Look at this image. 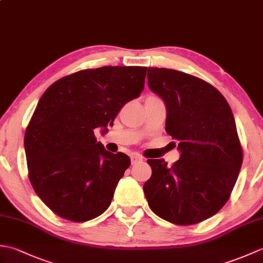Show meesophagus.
<instances>
[{"label":"esophagus","instance_id":"esophagus-1","mask_svg":"<svg viewBox=\"0 0 263 263\" xmlns=\"http://www.w3.org/2000/svg\"><path fill=\"white\" fill-rule=\"evenodd\" d=\"M140 161H142V157L140 155H133L131 157V163L132 165H136L138 163H140Z\"/></svg>","mask_w":263,"mask_h":263}]
</instances>
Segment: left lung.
Masks as SVG:
<instances>
[{
	"label": "left lung",
	"instance_id": "1",
	"mask_svg": "<svg viewBox=\"0 0 263 263\" xmlns=\"http://www.w3.org/2000/svg\"><path fill=\"white\" fill-rule=\"evenodd\" d=\"M148 85L167 107L166 133L181 157L172 166L148 159V204L175 225L199 224L231 197L243 163V149L227 100L210 83L181 71L149 68Z\"/></svg>",
	"mask_w": 263,
	"mask_h": 263
}]
</instances>
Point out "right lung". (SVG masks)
I'll list each match as a JSON object with an SVG mask.
<instances>
[{"instance_id":"1","label":"right lung","mask_w":263,"mask_h":263,"mask_svg":"<svg viewBox=\"0 0 263 263\" xmlns=\"http://www.w3.org/2000/svg\"><path fill=\"white\" fill-rule=\"evenodd\" d=\"M146 66H102L61 78L39 99L25 133L28 176L55 215L83 222L108 208L131 164L97 142L93 130L114 122L141 93Z\"/></svg>"}]
</instances>
